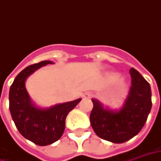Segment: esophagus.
I'll use <instances>...</instances> for the list:
<instances>
[{"mask_svg":"<svg viewBox=\"0 0 161 161\" xmlns=\"http://www.w3.org/2000/svg\"><path fill=\"white\" fill-rule=\"evenodd\" d=\"M92 96V93L91 92H85L83 94V98H90Z\"/></svg>","mask_w":161,"mask_h":161,"instance_id":"obj_1","label":"esophagus"}]
</instances>
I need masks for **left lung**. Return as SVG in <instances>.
Returning a JSON list of instances; mask_svg holds the SVG:
<instances>
[{
    "label": "left lung",
    "mask_w": 161,
    "mask_h": 161,
    "mask_svg": "<svg viewBox=\"0 0 161 161\" xmlns=\"http://www.w3.org/2000/svg\"><path fill=\"white\" fill-rule=\"evenodd\" d=\"M131 86L119 108L112 109L92 98L90 122L98 137L112 143H123L136 136L146 123L152 107L151 87L137 70L130 69Z\"/></svg>",
    "instance_id": "obj_1"
}]
</instances>
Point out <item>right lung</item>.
<instances>
[{"label": "right lung", "instance_id": "obj_1", "mask_svg": "<svg viewBox=\"0 0 161 161\" xmlns=\"http://www.w3.org/2000/svg\"><path fill=\"white\" fill-rule=\"evenodd\" d=\"M53 63L43 61L28 66L16 76L9 90V110L15 126L25 139L38 146H47L59 140L69 112L81 100L77 98L50 107H41L32 101L25 88L26 79L37 69Z\"/></svg>", "mask_w": 161, "mask_h": 161}]
</instances>
